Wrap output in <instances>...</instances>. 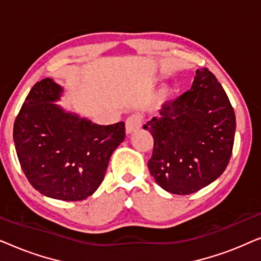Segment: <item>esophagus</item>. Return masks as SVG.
Here are the masks:
<instances>
[{
  "mask_svg": "<svg viewBox=\"0 0 261 261\" xmlns=\"http://www.w3.org/2000/svg\"><path fill=\"white\" fill-rule=\"evenodd\" d=\"M141 124H142L141 116L138 115V114H133V115H130L126 120V133L127 134L134 133V132L140 129Z\"/></svg>",
  "mask_w": 261,
  "mask_h": 261,
  "instance_id": "obj_1",
  "label": "esophagus"
}]
</instances>
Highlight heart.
<instances>
[{"label": "heart", "instance_id": "obj_1", "mask_svg": "<svg viewBox=\"0 0 261 261\" xmlns=\"http://www.w3.org/2000/svg\"><path fill=\"white\" fill-rule=\"evenodd\" d=\"M170 94H171L170 88L169 87H164V88L160 89V91L158 94V99L160 102H164L167 97H169Z\"/></svg>", "mask_w": 261, "mask_h": 261}]
</instances>
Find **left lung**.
I'll list each match as a JSON object with an SVG mask.
<instances>
[{
	"label": "left lung",
	"mask_w": 261,
	"mask_h": 261,
	"mask_svg": "<svg viewBox=\"0 0 261 261\" xmlns=\"http://www.w3.org/2000/svg\"><path fill=\"white\" fill-rule=\"evenodd\" d=\"M234 109L208 69L196 71L190 90L166 102L144 128L154 139L149 173L164 190L189 195L216 180L229 163Z\"/></svg>",
	"instance_id": "1"
}]
</instances>
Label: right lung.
I'll use <instances>...</instances> for the list:
<instances>
[{"instance_id":"1","label":"right lung","mask_w":261,"mask_h":261,"mask_svg":"<svg viewBox=\"0 0 261 261\" xmlns=\"http://www.w3.org/2000/svg\"><path fill=\"white\" fill-rule=\"evenodd\" d=\"M63 87L45 78L31 89L14 122L23 173L35 190L60 201H82L97 190L124 123L108 126L66 112L57 101Z\"/></svg>"}]
</instances>
